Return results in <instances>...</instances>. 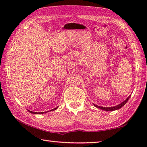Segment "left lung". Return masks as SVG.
Listing matches in <instances>:
<instances>
[{"mask_svg": "<svg viewBox=\"0 0 147 147\" xmlns=\"http://www.w3.org/2000/svg\"><path fill=\"white\" fill-rule=\"evenodd\" d=\"M131 95H129L128 97H127L126 100H124L121 102L120 104H119L117 105H115V106H114V107H101V106H98L97 105H95L93 104V105L95 106V107H97L98 109H102V110L103 111H115V110H119V109H121V107H123V106L125 105L126 104V102L128 101V100L129 99L130 96Z\"/></svg>", "mask_w": 147, "mask_h": 147, "instance_id": "1", "label": "left lung"}]
</instances>
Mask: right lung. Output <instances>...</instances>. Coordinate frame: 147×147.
I'll use <instances>...</instances> for the list:
<instances>
[{
    "mask_svg": "<svg viewBox=\"0 0 147 147\" xmlns=\"http://www.w3.org/2000/svg\"><path fill=\"white\" fill-rule=\"evenodd\" d=\"M57 108H58V107H55V108H54V109H52V110H51V111H55V110H56V109H57ZM28 111H29V112H30V113H32V114H42L47 113V112H49V111H47V112H32V111H29V110Z\"/></svg>",
    "mask_w": 147,
    "mask_h": 147,
    "instance_id": "right-lung-1",
    "label": "right lung"
}]
</instances>
